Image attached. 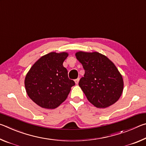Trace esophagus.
<instances>
[{"label":"esophagus","mask_w":146,"mask_h":146,"mask_svg":"<svg viewBox=\"0 0 146 146\" xmlns=\"http://www.w3.org/2000/svg\"><path fill=\"white\" fill-rule=\"evenodd\" d=\"M79 80H80V78H79L75 79V82L76 84H78V82H79Z\"/></svg>","instance_id":"34e87169"}]
</instances>
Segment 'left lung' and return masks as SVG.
<instances>
[{"mask_svg": "<svg viewBox=\"0 0 146 146\" xmlns=\"http://www.w3.org/2000/svg\"><path fill=\"white\" fill-rule=\"evenodd\" d=\"M76 57L85 70L78 85L88 100L98 108L115 104L122 93V76L111 61L98 52L79 51Z\"/></svg>", "mask_w": 146, "mask_h": 146, "instance_id": "left-lung-1", "label": "left lung"}]
</instances>
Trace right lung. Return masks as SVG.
<instances>
[{
    "label": "right lung",
    "instance_id": "obj_1",
    "mask_svg": "<svg viewBox=\"0 0 146 146\" xmlns=\"http://www.w3.org/2000/svg\"><path fill=\"white\" fill-rule=\"evenodd\" d=\"M67 53H49L42 56L27 73L25 88L29 97L40 107L55 109L60 106L75 86L69 78L63 62Z\"/></svg>",
    "mask_w": 146,
    "mask_h": 146
}]
</instances>
